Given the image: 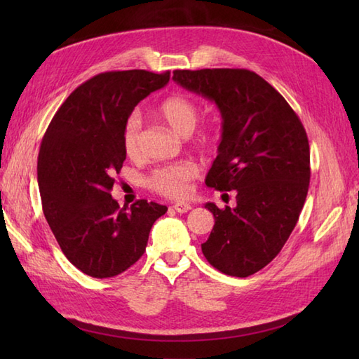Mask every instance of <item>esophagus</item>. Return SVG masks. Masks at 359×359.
I'll use <instances>...</instances> for the list:
<instances>
[{"label": "esophagus", "mask_w": 359, "mask_h": 359, "mask_svg": "<svg viewBox=\"0 0 359 359\" xmlns=\"http://www.w3.org/2000/svg\"><path fill=\"white\" fill-rule=\"evenodd\" d=\"M172 208L177 212H180V215H184V212H188L189 210H191V205L185 203V202H177V203H174Z\"/></svg>", "instance_id": "esophagus-1"}]
</instances>
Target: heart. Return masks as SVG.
<instances>
[{"instance_id": "heart-1", "label": "heart", "mask_w": 359, "mask_h": 359, "mask_svg": "<svg viewBox=\"0 0 359 359\" xmlns=\"http://www.w3.org/2000/svg\"><path fill=\"white\" fill-rule=\"evenodd\" d=\"M158 117L166 121L175 133L182 135L191 134L201 118V108L187 95H171L165 98L157 108ZM197 142L203 147H211L216 142L212 133H202ZM123 148L128 157L135 158L142 151V120L139 116H131L123 128ZM199 175V168L191 160L168 163L156 168L147 180L148 187L162 196L180 199L189 191V182Z\"/></svg>"}]
</instances>
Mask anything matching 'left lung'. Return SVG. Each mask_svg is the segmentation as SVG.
<instances>
[{"instance_id":"left-lung-1","label":"left lung","mask_w":359,"mask_h":359,"mask_svg":"<svg viewBox=\"0 0 359 359\" xmlns=\"http://www.w3.org/2000/svg\"><path fill=\"white\" fill-rule=\"evenodd\" d=\"M172 74L182 88L217 104L222 139L205 184L238 194L234 208L205 203L215 226L202 253L219 271L247 278L278 256L299 219L310 184L307 133L285 98L253 71Z\"/></svg>"}]
</instances>
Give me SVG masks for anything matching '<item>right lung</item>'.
<instances>
[{"instance_id":"right-lung-1","label":"right lung","mask_w":359,"mask_h":359,"mask_svg":"<svg viewBox=\"0 0 359 359\" xmlns=\"http://www.w3.org/2000/svg\"><path fill=\"white\" fill-rule=\"evenodd\" d=\"M168 81L170 71L98 74L66 98L43 137L36 172L44 217L65 256L88 276L112 278L134 265L168 210L144 199L120 208L111 196L126 158V120Z\"/></svg>"}]
</instances>
